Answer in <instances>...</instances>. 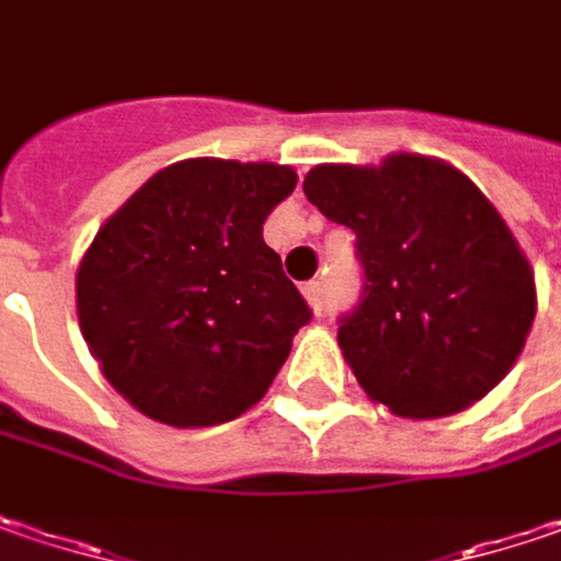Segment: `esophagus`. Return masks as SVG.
<instances>
[{
  "label": "esophagus",
  "mask_w": 561,
  "mask_h": 561,
  "mask_svg": "<svg viewBox=\"0 0 561 561\" xmlns=\"http://www.w3.org/2000/svg\"><path fill=\"white\" fill-rule=\"evenodd\" d=\"M302 294H306V299H309L312 312H316V316H322L324 312V284L322 280H312V284H306V287H302Z\"/></svg>",
  "instance_id": "34e87169"
}]
</instances>
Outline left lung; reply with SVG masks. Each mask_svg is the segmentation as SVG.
Masks as SVG:
<instances>
[{"label": "left lung", "mask_w": 561, "mask_h": 561, "mask_svg": "<svg viewBox=\"0 0 561 561\" xmlns=\"http://www.w3.org/2000/svg\"><path fill=\"white\" fill-rule=\"evenodd\" d=\"M306 198L356 233L363 294L337 341L373 401L433 420L486 398L534 324V274L486 195L420 154L324 163Z\"/></svg>", "instance_id": "obj_1"}]
</instances>
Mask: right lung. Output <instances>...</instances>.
<instances>
[{
    "label": "right lung",
    "instance_id": "add662e5",
    "mask_svg": "<svg viewBox=\"0 0 561 561\" xmlns=\"http://www.w3.org/2000/svg\"><path fill=\"white\" fill-rule=\"evenodd\" d=\"M290 167L217 157L160 170L81 259L78 322L106 381L167 426H217L262 401L309 302L262 224Z\"/></svg>",
    "mask_w": 561,
    "mask_h": 561
}]
</instances>
